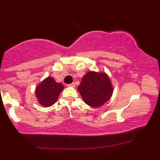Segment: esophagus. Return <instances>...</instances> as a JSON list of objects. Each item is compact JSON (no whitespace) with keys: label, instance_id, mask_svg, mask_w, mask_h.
Masks as SVG:
<instances>
[{"label":"esophagus","instance_id":"obj_1","mask_svg":"<svg viewBox=\"0 0 160 160\" xmlns=\"http://www.w3.org/2000/svg\"><path fill=\"white\" fill-rule=\"evenodd\" d=\"M68 86H71V87H74V86H75V83H74V82H72V83L68 84Z\"/></svg>","mask_w":160,"mask_h":160}]
</instances>
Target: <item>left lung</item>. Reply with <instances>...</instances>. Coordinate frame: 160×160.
I'll return each mask as SVG.
<instances>
[{
  "label": "left lung",
  "instance_id": "8db88e82",
  "mask_svg": "<svg viewBox=\"0 0 160 160\" xmlns=\"http://www.w3.org/2000/svg\"><path fill=\"white\" fill-rule=\"evenodd\" d=\"M78 89L84 102L92 108L102 106L111 98L113 88L104 72L89 71L82 77Z\"/></svg>",
  "mask_w": 160,
  "mask_h": 160
}]
</instances>
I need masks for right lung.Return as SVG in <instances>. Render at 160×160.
<instances>
[{
	"mask_svg": "<svg viewBox=\"0 0 160 160\" xmlns=\"http://www.w3.org/2000/svg\"><path fill=\"white\" fill-rule=\"evenodd\" d=\"M61 82H57L54 78L48 77L37 86L35 95L39 104L48 108L56 103L60 93L64 89Z\"/></svg>",
	"mask_w": 160,
	"mask_h": 160,
	"instance_id": "right-lung-1",
	"label": "right lung"
}]
</instances>
